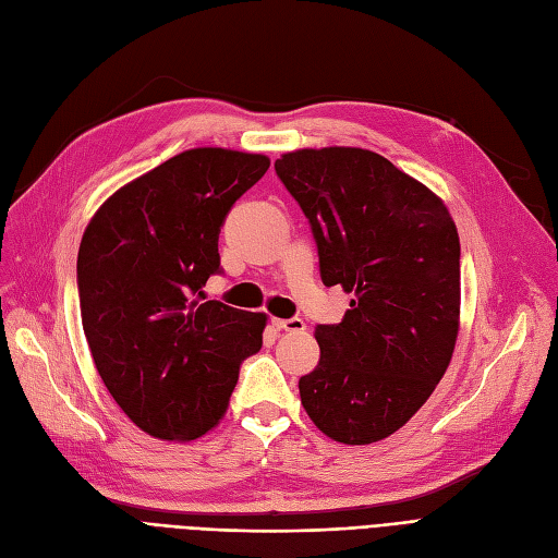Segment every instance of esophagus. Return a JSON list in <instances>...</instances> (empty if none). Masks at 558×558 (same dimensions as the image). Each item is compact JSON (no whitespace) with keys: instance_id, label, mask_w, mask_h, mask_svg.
Returning a JSON list of instances; mask_svg holds the SVG:
<instances>
[{"instance_id":"obj_1","label":"esophagus","mask_w":558,"mask_h":558,"mask_svg":"<svg viewBox=\"0 0 558 558\" xmlns=\"http://www.w3.org/2000/svg\"><path fill=\"white\" fill-rule=\"evenodd\" d=\"M272 325L277 330H286V332L306 330V323L302 318H272Z\"/></svg>"}]
</instances>
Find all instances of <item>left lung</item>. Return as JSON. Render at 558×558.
Returning a JSON list of instances; mask_svg holds the SVG:
<instances>
[{
  "label": "left lung",
  "mask_w": 558,
  "mask_h": 558,
  "mask_svg": "<svg viewBox=\"0 0 558 558\" xmlns=\"http://www.w3.org/2000/svg\"><path fill=\"white\" fill-rule=\"evenodd\" d=\"M310 219L320 279L353 293L318 325L320 360L302 407L339 444L388 438L444 378L459 332V235L434 191L360 147L288 151L275 161Z\"/></svg>",
  "instance_id": "obj_1"
}]
</instances>
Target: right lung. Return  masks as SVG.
<instances>
[{"mask_svg":"<svg viewBox=\"0 0 558 558\" xmlns=\"http://www.w3.org/2000/svg\"><path fill=\"white\" fill-rule=\"evenodd\" d=\"M270 159L196 147L96 209L78 252L83 330L108 392L133 425L194 440L223 417L240 364L263 345L265 314L207 300L219 233Z\"/></svg>","mask_w":558,"mask_h":558,"instance_id":"add662e5","label":"right lung"}]
</instances>
